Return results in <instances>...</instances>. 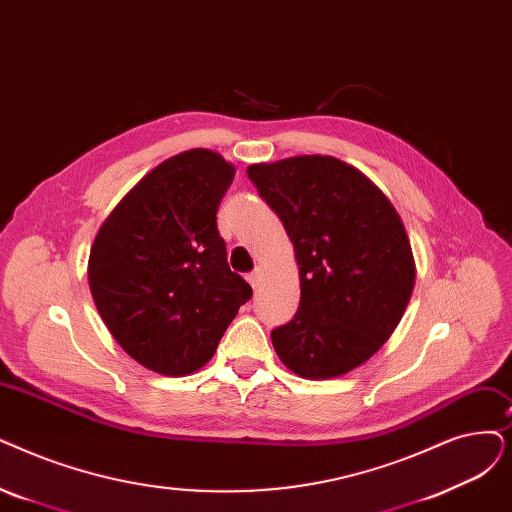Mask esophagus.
<instances>
[{"label": "esophagus", "mask_w": 512, "mask_h": 512, "mask_svg": "<svg viewBox=\"0 0 512 512\" xmlns=\"http://www.w3.org/2000/svg\"><path fill=\"white\" fill-rule=\"evenodd\" d=\"M247 280L251 282V286H253V288H257V286H259V282H261V268H255V270L247 276Z\"/></svg>", "instance_id": "34e87169"}]
</instances>
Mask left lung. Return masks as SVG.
Here are the masks:
<instances>
[{"label":"left lung","instance_id":"8db88e82","mask_svg":"<svg viewBox=\"0 0 512 512\" xmlns=\"http://www.w3.org/2000/svg\"><path fill=\"white\" fill-rule=\"evenodd\" d=\"M295 247L301 301L272 330L280 362L303 379H335L383 347L412 297L416 268L389 198L335 157L303 154L247 169Z\"/></svg>","mask_w":512,"mask_h":512}]
</instances>
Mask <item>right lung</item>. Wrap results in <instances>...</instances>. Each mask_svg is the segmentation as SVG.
Segmentation results:
<instances>
[{"mask_svg": "<svg viewBox=\"0 0 512 512\" xmlns=\"http://www.w3.org/2000/svg\"><path fill=\"white\" fill-rule=\"evenodd\" d=\"M219 152L192 148L154 167L106 217L87 280L110 335L167 376L205 366L253 288L234 274L217 207L234 180Z\"/></svg>", "mask_w": 512, "mask_h": 512, "instance_id": "right-lung-1", "label": "right lung"}]
</instances>
